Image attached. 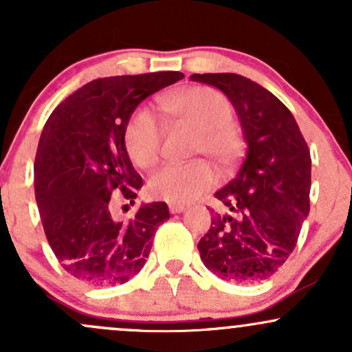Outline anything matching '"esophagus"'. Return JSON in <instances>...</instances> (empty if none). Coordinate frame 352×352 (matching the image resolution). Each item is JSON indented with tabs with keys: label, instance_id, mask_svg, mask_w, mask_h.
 <instances>
[{
	"label": "esophagus",
	"instance_id": "obj_1",
	"mask_svg": "<svg viewBox=\"0 0 352 352\" xmlns=\"http://www.w3.org/2000/svg\"><path fill=\"white\" fill-rule=\"evenodd\" d=\"M168 210H170V213H184L185 210H187V207H185V205L170 204V207H168Z\"/></svg>",
	"mask_w": 352,
	"mask_h": 352
}]
</instances>
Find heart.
Returning a JSON list of instances; mask_svg holds the SVG:
<instances>
[{"label": "heart", "mask_w": 352, "mask_h": 352, "mask_svg": "<svg viewBox=\"0 0 352 352\" xmlns=\"http://www.w3.org/2000/svg\"><path fill=\"white\" fill-rule=\"evenodd\" d=\"M159 107L175 124L199 131L193 153L205 155L220 170H228L243 151V139L233 124V107L221 92L212 87H190L159 99ZM165 129L148 111H137L124 129V144L137 167L152 168L160 160ZM215 185L208 164L195 160L170 164L148 180V193L157 200L185 205L199 200Z\"/></svg>", "instance_id": "heart-1"}]
</instances>
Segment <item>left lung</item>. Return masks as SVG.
Masks as SVG:
<instances>
[{
  "instance_id": "left-lung-1",
  "label": "left lung",
  "mask_w": 352,
  "mask_h": 352,
  "mask_svg": "<svg viewBox=\"0 0 352 352\" xmlns=\"http://www.w3.org/2000/svg\"><path fill=\"white\" fill-rule=\"evenodd\" d=\"M190 79L227 96L248 144L235 179L215 192L228 212L212 213L200 258L221 280H268L293 253L309 213V148L288 107L254 80L233 72Z\"/></svg>"
}]
</instances>
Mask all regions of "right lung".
Here are the masks:
<instances>
[{
    "mask_svg": "<svg viewBox=\"0 0 352 352\" xmlns=\"http://www.w3.org/2000/svg\"><path fill=\"white\" fill-rule=\"evenodd\" d=\"M184 79L164 71L87 82L52 111L34 160V192L52 252L63 268L92 286L122 285L144 268L165 201L142 204L131 220L112 215V192L134 204L142 179L132 167L124 129L160 89Z\"/></svg>",
    "mask_w": 352,
    "mask_h": 352,
    "instance_id": "1",
    "label": "right lung"
}]
</instances>
